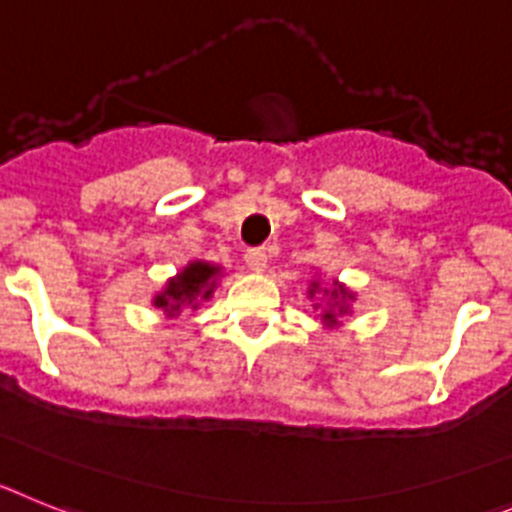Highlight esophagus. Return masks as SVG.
<instances>
[{
  "mask_svg": "<svg viewBox=\"0 0 512 512\" xmlns=\"http://www.w3.org/2000/svg\"><path fill=\"white\" fill-rule=\"evenodd\" d=\"M244 262H247V268H250L252 273H262V270L268 268V252H265V250H247V255H244Z\"/></svg>",
  "mask_w": 512,
  "mask_h": 512,
  "instance_id": "1",
  "label": "esophagus"
}]
</instances>
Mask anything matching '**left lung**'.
<instances>
[{
	"label": "left lung",
	"mask_w": 512,
	"mask_h": 512,
	"mask_svg": "<svg viewBox=\"0 0 512 512\" xmlns=\"http://www.w3.org/2000/svg\"><path fill=\"white\" fill-rule=\"evenodd\" d=\"M306 296H309V299H319L317 304H314V309H322L319 319H322V324L327 330H337L342 324L340 319L353 314L355 293L350 291L345 283L337 281V278L332 281V286H324L319 278H311Z\"/></svg>",
	"instance_id": "8db88e82"
}]
</instances>
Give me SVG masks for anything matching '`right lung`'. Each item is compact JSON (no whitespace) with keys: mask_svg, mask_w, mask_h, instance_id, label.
Here are the masks:
<instances>
[{"mask_svg":"<svg viewBox=\"0 0 512 512\" xmlns=\"http://www.w3.org/2000/svg\"><path fill=\"white\" fill-rule=\"evenodd\" d=\"M224 268L216 262L190 260L177 275L167 278L162 291L154 293L151 304L164 311L167 319H177L185 309H198L201 301H211L219 288Z\"/></svg>","mask_w":512,"mask_h":512,"instance_id":"add662e5","label":"right lung"}]
</instances>
